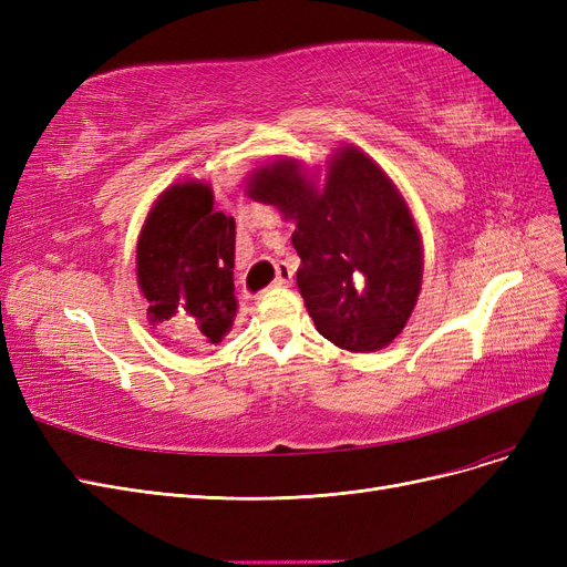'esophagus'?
<instances>
[{
    "mask_svg": "<svg viewBox=\"0 0 567 567\" xmlns=\"http://www.w3.org/2000/svg\"><path fill=\"white\" fill-rule=\"evenodd\" d=\"M293 281V269H290L286 262L277 265V279H274V286H288Z\"/></svg>",
    "mask_w": 567,
    "mask_h": 567,
    "instance_id": "esophagus-1",
    "label": "esophagus"
}]
</instances>
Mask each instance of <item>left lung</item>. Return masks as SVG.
<instances>
[{
	"label": "left lung",
	"instance_id": "obj_1",
	"mask_svg": "<svg viewBox=\"0 0 567 567\" xmlns=\"http://www.w3.org/2000/svg\"><path fill=\"white\" fill-rule=\"evenodd\" d=\"M248 194L296 221L298 288L317 331L350 352L392 342L416 305L423 252L383 169L348 146L329 165L323 192L298 161H277L252 177Z\"/></svg>",
	"mask_w": 567,
	"mask_h": 567
}]
</instances>
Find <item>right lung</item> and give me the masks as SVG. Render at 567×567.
<instances>
[{
    "label": "right lung",
    "instance_id": "obj_1",
    "mask_svg": "<svg viewBox=\"0 0 567 567\" xmlns=\"http://www.w3.org/2000/svg\"><path fill=\"white\" fill-rule=\"evenodd\" d=\"M234 217L213 208L208 184L169 186L136 244V277L151 321H173L192 346H217L236 319Z\"/></svg>",
    "mask_w": 567,
    "mask_h": 567
}]
</instances>
